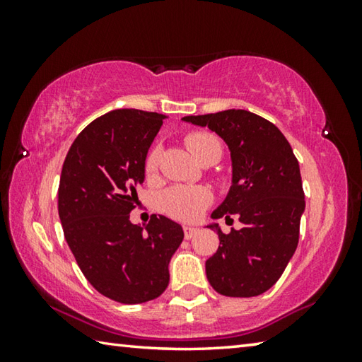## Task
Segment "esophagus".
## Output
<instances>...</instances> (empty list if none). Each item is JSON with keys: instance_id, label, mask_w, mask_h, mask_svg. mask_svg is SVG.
I'll return each instance as SVG.
<instances>
[{"instance_id": "esophagus-1", "label": "esophagus", "mask_w": 362, "mask_h": 362, "mask_svg": "<svg viewBox=\"0 0 362 362\" xmlns=\"http://www.w3.org/2000/svg\"><path fill=\"white\" fill-rule=\"evenodd\" d=\"M196 233H198V228H194V226H183V235H185L187 240H192Z\"/></svg>"}]
</instances>
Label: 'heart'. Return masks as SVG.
<instances>
[{
	"mask_svg": "<svg viewBox=\"0 0 362 362\" xmlns=\"http://www.w3.org/2000/svg\"><path fill=\"white\" fill-rule=\"evenodd\" d=\"M185 144L192 155L199 163L211 158L222 156V144L217 136L211 132H192L185 137ZM159 159H161V146L156 145L148 151L145 158V174L151 177L156 174ZM212 201V193L204 187H173L161 196L163 209L169 216L180 220H193L201 216Z\"/></svg>",
	"mask_w": 362,
	"mask_h": 362,
	"instance_id": "heart-1",
	"label": "heart"
}]
</instances>
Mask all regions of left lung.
<instances>
[{
  "instance_id": "8db88e82",
  "label": "left lung",
  "mask_w": 362,
  "mask_h": 362,
  "mask_svg": "<svg viewBox=\"0 0 362 362\" xmlns=\"http://www.w3.org/2000/svg\"><path fill=\"white\" fill-rule=\"evenodd\" d=\"M209 127L228 145L230 192L212 218L236 214L241 230L228 235L217 223L220 246L206 262L211 286L226 297H255L281 278L298 244L305 194L292 146L273 122L247 110L185 116Z\"/></svg>"
}]
</instances>
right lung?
Returning <instances> with one entry per match:
<instances>
[{"mask_svg": "<svg viewBox=\"0 0 362 362\" xmlns=\"http://www.w3.org/2000/svg\"><path fill=\"white\" fill-rule=\"evenodd\" d=\"M166 116L113 110L94 119L71 144L59 183V217L86 279L119 303H144L169 284V262L183 241L179 223L151 216L134 225L145 158Z\"/></svg>", "mask_w": 362, "mask_h": 362, "instance_id": "add662e5", "label": "right lung"}]
</instances>
